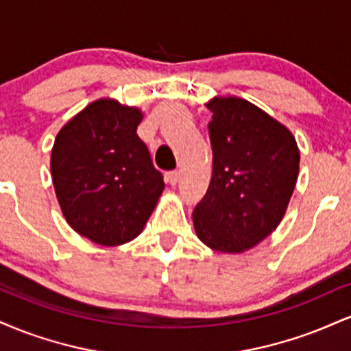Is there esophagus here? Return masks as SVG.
Wrapping results in <instances>:
<instances>
[{"mask_svg":"<svg viewBox=\"0 0 351 351\" xmlns=\"http://www.w3.org/2000/svg\"><path fill=\"white\" fill-rule=\"evenodd\" d=\"M167 181L171 184V186H175V184L180 181V171L176 170V171H170V173H168Z\"/></svg>","mask_w":351,"mask_h":351,"instance_id":"obj_1","label":"esophagus"}]
</instances>
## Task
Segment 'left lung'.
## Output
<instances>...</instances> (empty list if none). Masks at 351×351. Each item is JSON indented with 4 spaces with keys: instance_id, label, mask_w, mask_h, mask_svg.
I'll list each match as a JSON object with an SVG mask.
<instances>
[{
    "instance_id": "obj_1",
    "label": "left lung",
    "mask_w": 351,
    "mask_h": 351,
    "mask_svg": "<svg viewBox=\"0 0 351 351\" xmlns=\"http://www.w3.org/2000/svg\"><path fill=\"white\" fill-rule=\"evenodd\" d=\"M213 176L193 211L209 249L241 254L271 236L287 211L299 176L295 136L261 107L236 95L209 99Z\"/></svg>"
}]
</instances>
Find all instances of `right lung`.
Segmentation results:
<instances>
[{
	"instance_id": "1",
	"label": "right lung",
	"mask_w": 351,
	"mask_h": 351,
	"mask_svg": "<svg viewBox=\"0 0 351 351\" xmlns=\"http://www.w3.org/2000/svg\"><path fill=\"white\" fill-rule=\"evenodd\" d=\"M142 120L140 107L102 97L72 117L52 145V184L62 216L95 244L134 241L165 189L136 135Z\"/></svg>"
}]
</instances>
